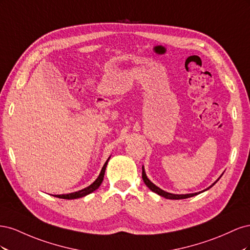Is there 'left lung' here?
Masks as SVG:
<instances>
[{"label":"left lung","instance_id":"obj_1","mask_svg":"<svg viewBox=\"0 0 250 250\" xmlns=\"http://www.w3.org/2000/svg\"><path fill=\"white\" fill-rule=\"evenodd\" d=\"M142 170H143V172H142V177H143V180H144V183H145V185L150 188L151 191L152 192H154V193H156V194H158V195H161V196H163V197H165V198H167V199H186V198H188V197H193V196H195V195H198L199 193H194V194H186V195H175V194H171V193H168V192H165V191H163L162 188H160L158 187H156L155 185H153L152 183H151V181L148 179V177L146 176V173H145V169H144V167H142ZM221 177V176H220ZM219 177V178H220ZM218 178V179H219ZM217 183V181H216ZM216 183H214L213 185L211 186H214ZM210 186V187H211ZM209 187V188H210ZM207 188V190H208ZM207 190H204V191H207Z\"/></svg>","mask_w":250,"mask_h":250}]
</instances>
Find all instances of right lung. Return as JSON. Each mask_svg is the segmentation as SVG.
Here are the masks:
<instances>
[{
	"mask_svg": "<svg viewBox=\"0 0 250 250\" xmlns=\"http://www.w3.org/2000/svg\"><path fill=\"white\" fill-rule=\"evenodd\" d=\"M109 161V157L108 160L106 161V163L104 164L103 168L101 170V173L99 174V176H98V178L94 181V183L88 186L87 188H83V190H80L78 192H74V193H71V194H65V195H55V197H58V198H62V199H76V198H80V197H83V196L85 195H88L92 192L96 191L98 188L100 187V185L102 184L103 181V178H104V173H105V169H106V166H107V163Z\"/></svg>",
	"mask_w": 250,
	"mask_h": 250,
	"instance_id": "right-lung-1",
	"label": "right lung"
}]
</instances>
